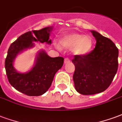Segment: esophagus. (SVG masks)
<instances>
[{
  "instance_id": "esophagus-1",
  "label": "esophagus",
  "mask_w": 122,
  "mask_h": 122,
  "mask_svg": "<svg viewBox=\"0 0 122 122\" xmlns=\"http://www.w3.org/2000/svg\"><path fill=\"white\" fill-rule=\"evenodd\" d=\"M70 62V59L68 58H65V61H64V63H65V64H67L68 63H69Z\"/></svg>"
}]
</instances>
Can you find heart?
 <instances>
[{"instance_id":"heart-1","label":"heart","mask_w":122,"mask_h":122,"mask_svg":"<svg viewBox=\"0 0 122 122\" xmlns=\"http://www.w3.org/2000/svg\"><path fill=\"white\" fill-rule=\"evenodd\" d=\"M60 45L65 48H71L73 54L76 56H85L92 48L93 42L90 36H83L77 33H72L63 36L59 41ZM57 48H60V45L56 44Z\"/></svg>"}]
</instances>
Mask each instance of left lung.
<instances>
[{"instance_id": "8db88e82", "label": "left lung", "mask_w": 122, "mask_h": 122, "mask_svg": "<svg viewBox=\"0 0 122 122\" xmlns=\"http://www.w3.org/2000/svg\"><path fill=\"white\" fill-rule=\"evenodd\" d=\"M96 41L95 48L85 56H74L73 80L75 89L83 95L102 92L110 86L118 66V49L107 37L91 31Z\"/></svg>"}]
</instances>
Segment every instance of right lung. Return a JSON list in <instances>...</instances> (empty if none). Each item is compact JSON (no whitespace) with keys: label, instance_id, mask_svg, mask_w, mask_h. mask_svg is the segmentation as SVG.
<instances>
[{"label":"right lung","instance_id":"1","mask_svg":"<svg viewBox=\"0 0 122 122\" xmlns=\"http://www.w3.org/2000/svg\"><path fill=\"white\" fill-rule=\"evenodd\" d=\"M53 27L48 26L39 30L28 31L19 37L11 43L5 60V68L8 81L11 85L20 92L38 96L48 90L56 73L62 67L64 58L51 57L44 50H41L36 56L33 67L26 73L18 72L13 67V61L18 54L24 50L34 46L33 42L51 44L50 34Z\"/></svg>","mask_w":122,"mask_h":122}]
</instances>
